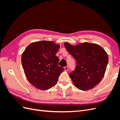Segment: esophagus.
Instances as JSON below:
<instances>
[{
	"mask_svg": "<svg viewBox=\"0 0 120 120\" xmlns=\"http://www.w3.org/2000/svg\"><path fill=\"white\" fill-rule=\"evenodd\" d=\"M64 68V70L66 71H68V66H67V67H65Z\"/></svg>",
	"mask_w": 120,
	"mask_h": 120,
	"instance_id": "34e87169",
	"label": "esophagus"
}]
</instances>
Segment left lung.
<instances>
[{
	"instance_id": "left-lung-1",
	"label": "left lung",
	"mask_w": 120,
	"mask_h": 120,
	"mask_svg": "<svg viewBox=\"0 0 120 120\" xmlns=\"http://www.w3.org/2000/svg\"><path fill=\"white\" fill-rule=\"evenodd\" d=\"M68 52L76 60L77 66L69 75L75 86L82 90L92 89L102 79L109 61L103 48L85 42L76 45L64 43Z\"/></svg>"
}]
</instances>
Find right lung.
I'll use <instances>...</instances> for the list:
<instances>
[{
	"label": "right lung",
	"instance_id": "add662e5",
	"mask_svg": "<svg viewBox=\"0 0 120 120\" xmlns=\"http://www.w3.org/2000/svg\"><path fill=\"white\" fill-rule=\"evenodd\" d=\"M60 45L52 41L31 43L22 54L21 63L28 82L36 88L46 90L56 83L64 69L58 66L56 54Z\"/></svg>",
	"mask_w": 120,
	"mask_h": 120
}]
</instances>
